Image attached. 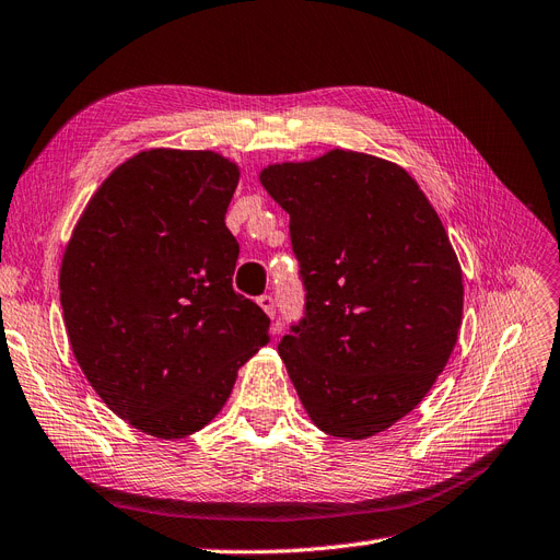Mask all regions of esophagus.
I'll use <instances>...</instances> for the list:
<instances>
[{
  "mask_svg": "<svg viewBox=\"0 0 560 560\" xmlns=\"http://www.w3.org/2000/svg\"><path fill=\"white\" fill-rule=\"evenodd\" d=\"M257 303H259L261 311H264L268 317H273V315H276V299H273V296L264 294V296H259V299H257ZM270 329H273V334H278V331H280V327H278V325H273Z\"/></svg>",
  "mask_w": 560,
  "mask_h": 560,
  "instance_id": "obj_1",
  "label": "esophagus"
}]
</instances>
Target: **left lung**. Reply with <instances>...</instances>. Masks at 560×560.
<instances>
[{"label":"left lung","instance_id":"obj_1","mask_svg":"<svg viewBox=\"0 0 560 560\" xmlns=\"http://www.w3.org/2000/svg\"><path fill=\"white\" fill-rule=\"evenodd\" d=\"M259 182L290 212L306 317L278 346L325 434L374 436L411 413L442 374L463 325V268L401 165L331 149L273 163Z\"/></svg>","mask_w":560,"mask_h":560}]
</instances>
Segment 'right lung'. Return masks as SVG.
<instances>
[{
    "label": "right lung",
    "instance_id": "right-lung-1",
    "mask_svg": "<svg viewBox=\"0 0 560 560\" xmlns=\"http://www.w3.org/2000/svg\"><path fill=\"white\" fill-rule=\"evenodd\" d=\"M238 163L147 149L112 171L65 247L60 306L91 387L135 430L182 439L224 409L268 317L233 292Z\"/></svg>",
    "mask_w": 560,
    "mask_h": 560
}]
</instances>
